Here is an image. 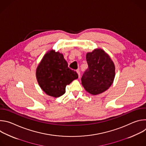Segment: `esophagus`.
I'll return each mask as SVG.
<instances>
[{"label":"esophagus","instance_id":"esophagus-1","mask_svg":"<svg viewBox=\"0 0 146 146\" xmlns=\"http://www.w3.org/2000/svg\"><path fill=\"white\" fill-rule=\"evenodd\" d=\"M76 72H77V74H78V77H80V70H77Z\"/></svg>","mask_w":146,"mask_h":146}]
</instances>
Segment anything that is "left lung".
Segmentation results:
<instances>
[{
	"label": "left lung",
	"instance_id": "1",
	"mask_svg": "<svg viewBox=\"0 0 146 146\" xmlns=\"http://www.w3.org/2000/svg\"><path fill=\"white\" fill-rule=\"evenodd\" d=\"M86 59L88 68L81 77L85 90L92 95L106 91L115 77V66L109 55L102 49L88 52Z\"/></svg>",
	"mask_w": 146,
	"mask_h": 146
}]
</instances>
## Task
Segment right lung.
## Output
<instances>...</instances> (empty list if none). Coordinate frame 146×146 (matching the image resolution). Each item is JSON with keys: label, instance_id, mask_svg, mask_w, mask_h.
Wrapping results in <instances>:
<instances>
[{"label": "right lung", "instance_id": "right-lung-1", "mask_svg": "<svg viewBox=\"0 0 146 146\" xmlns=\"http://www.w3.org/2000/svg\"><path fill=\"white\" fill-rule=\"evenodd\" d=\"M78 77L68 67L64 55L51 50L45 54L36 69V78L42 90L47 95L58 98L65 93L67 85Z\"/></svg>", "mask_w": 146, "mask_h": 146}]
</instances>
